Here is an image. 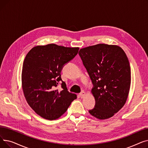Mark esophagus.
Returning a JSON list of instances; mask_svg holds the SVG:
<instances>
[{"label": "esophagus", "instance_id": "obj_1", "mask_svg": "<svg viewBox=\"0 0 148 148\" xmlns=\"http://www.w3.org/2000/svg\"><path fill=\"white\" fill-rule=\"evenodd\" d=\"M85 94H86V93H85V92L82 91V92L80 93V94H79V97H80L81 98H83L84 97Z\"/></svg>", "mask_w": 148, "mask_h": 148}]
</instances>
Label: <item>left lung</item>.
I'll return each mask as SVG.
<instances>
[{
    "label": "left lung",
    "mask_w": 148,
    "mask_h": 148,
    "mask_svg": "<svg viewBox=\"0 0 148 148\" xmlns=\"http://www.w3.org/2000/svg\"><path fill=\"white\" fill-rule=\"evenodd\" d=\"M79 54L92 81L95 99L89 113L99 119L110 118L125 104L131 84V69L119 46L99 44L82 49Z\"/></svg>",
    "instance_id": "obj_1"
}]
</instances>
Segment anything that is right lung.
Listing matches in <instances>:
<instances>
[{
    "label": "right lung",
    "mask_w": 148,
    "mask_h": 148,
    "mask_svg": "<svg viewBox=\"0 0 148 148\" xmlns=\"http://www.w3.org/2000/svg\"><path fill=\"white\" fill-rule=\"evenodd\" d=\"M79 50L50 44L35 47L27 54L22 68L23 90L30 107L42 118H59L77 98L68 91L60 73ZM59 82L61 91L57 89Z\"/></svg>",
    "instance_id": "right-lung-1"
}]
</instances>
